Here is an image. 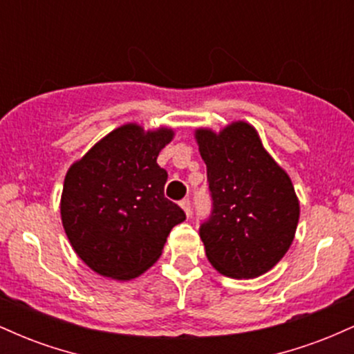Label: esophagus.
Returning <instances> with one entry per match:
<instances>
[{
    "mask_svg": "<svg viewBox=\"0 0 354 354\" xmlns=\"http://www.w3.org/2000/svg\"><path fill=\"white\" fill-rule=\"evenodd\" d=\"M180 206L183 208V211H185V213H186V216L189 218V214H191V203H189V200H183L180 203Z\"/></svg>",
    "mask_w": 354,
    "mask_h": 354,
    "instance_id": "1",
    "label": "esophagus"
}]
</instances>
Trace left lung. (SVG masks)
I'll list each match as a JSON object with an SVG mask.
<instances>
[{"label": "left lung", "instance_id": "obj_1", "mask_svg": "<svg viewBox=\"0 0 354 354\" xmlns=\"http://www.w3.org/2000/svg\"><path fill=\"white\" fill-rule=\"evenodd\" d=\"M213 198L200 236L218 273L250 279L268 273L290 250L299 219L291 178L273 160L258 131L233 121L219 131L194 129Z\"/></svg>", "mask_w": 354, "mask_h": 354}]
</instances>
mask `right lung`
Segmentation results:
<instances>
[{
  "mask_svg": "<svg viewBox=\"0 0 354 354\" xmlns=\"http://www.w3.org/2000/svg\"><path fill=\"white\" fill-rule=\"evenodd\" d=\"M173 128L118 126L66 171L59 213L70 245L95 273L138 278L158 261L185 211L165 198L168 173L158 154Z\"/></svg>",
  "mask_w": 354,
  "mask_h": 354,
  "instance_id": "add662e5",
  "label": "right lung"
}]
</instances>
